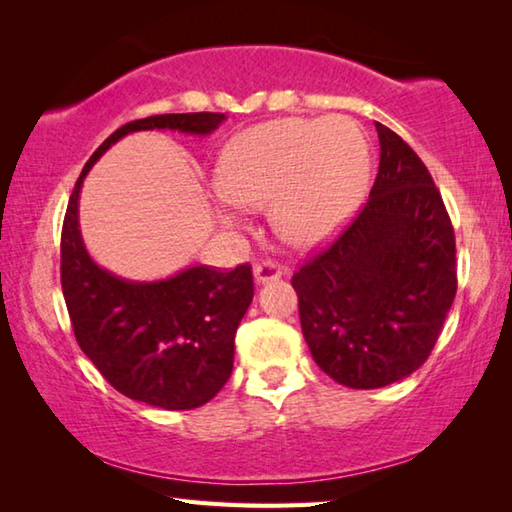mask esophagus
I'll list each match as a JSON object with an SVG mask.
<instances>
[{"mask_svg": "<svg viewBox=\"0 0 512 512\" xmlns=\"http://www.w3.org/2000/svg\"><path fill=\"white\" fill-rule=\"evenodd\" d=\"M255 282L257 284H266L271 280H277V277L282 275V266L275 264V262H259L255 266Z\"/></svg>", "mask_w": 512, "mask_h": 512, "instance_id": "obj_1", "label": "esophagus"}]
</instances>
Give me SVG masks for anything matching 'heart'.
Returning a JSON list of instances; mask_svg holds the SVG:
<instances>
[{"label":"heart","mask_w":512,"mask_h":512,"mask_svg":"<svg viewBox=\"0 0 512 512\" xmlns=\"http://www.w3.org/2000/svg\"><path fill=\"white\" fill-rule=\"evenodd\" d=\"M370 169L366 133L354 119L287 117L235 137L221 155L216 185L223 210L268 203L284 239L314 246L359 210Z\"/></svg>","instance_id":"heart-1"}]
</instances>
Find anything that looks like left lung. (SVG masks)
<instances>
[{
    "label": "left lung",
    "mask_w": 512,
    "mask_h": 512,
    "mask_svg": "<svg viewBox=\"0 0 512 512\" xmlns=\"http://www.w3.org/2000/svg\"><path fill=\"white\" fill-rule=\"evenodd\" d=\"M379 173L368 203L291 284L318 368L348 388H381L418 370L456 296V239L424 162L375 121Z\"/></svg>",
    "instance_id": "8db88e82"
}]
</instances>
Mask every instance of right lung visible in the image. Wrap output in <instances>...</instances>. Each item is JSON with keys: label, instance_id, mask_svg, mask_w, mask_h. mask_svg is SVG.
<instances>
[{"label": "right lung", "instance_id": "obj_1", "mask_svg": "<svg viewBox=\"0 0 512 512\" xmlns=\"http://www.w3.org/2000/svg\"><path fill=\"white\" fill-rule=\"evenodd\" d=\"M223 119L221 112H183L117 128L85 162L63 221L60 284L76 341L121 395L167 411L203 406L230 379L237 327L255 293L253 271L250 264L192 266L169 280H121L83 246L79 194L85 173L124 135L153 128L210 135Z\"/></svg>", "mask_w": 512, "mask_h": 512}]
</instances>
